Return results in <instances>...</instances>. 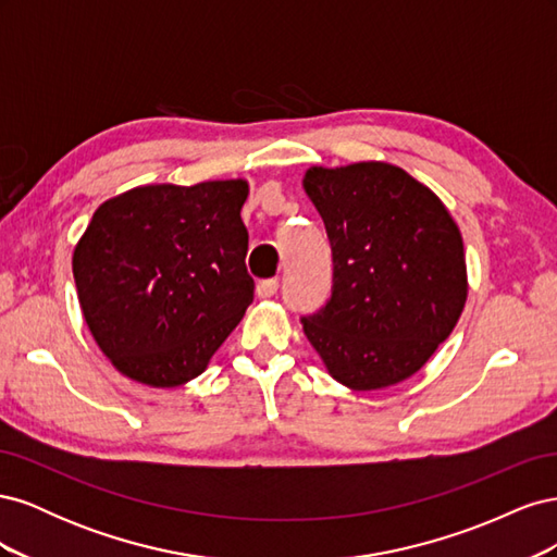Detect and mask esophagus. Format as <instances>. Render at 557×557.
Here are the masks:
<instances>
[{
	"mask_svg": "<svg viewBox=\"0 0 557 557\" xmlns=\"http://www.w3.org/2000/svg\"><path fill=\"white\" fill-rule=\"evenodd\" d=\"M276 290H278V281H276V278H264V281H260V283H258V288H256V293H258V297H260V299L274 297V295H276Z\"/></svg>",
	"mask_w": 557,
	"mask_h": 557,
	"instance_id": "1",
	"label": "esophagus"
}]
</instances>
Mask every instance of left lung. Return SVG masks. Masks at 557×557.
<instances>
[{
	"label": "left lung",
	"mask_w": 557,
	"mask_h": 557,
	"mask_svg": "<svg viewBox=\"0 0 557 557\" xmlns=\"http://www.w3.org/2000/svg\"><path fill=\"white\" fill-rule=\"evenodd\" d=\"M301 185L323 215L334 260L325 309L301 318L327 374L381 391L425 367L462 315V234L444 201L401 166H309Z\"/></svg>",
	"instance_id": "obj_1"
}]
</instances>
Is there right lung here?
I'll return each mask as SVG.
<instances>
[{"mask_svg": "<svg viewBox=\"0 0 557 557\" xmlns=\"http://www.w3.org/2000/svg\"><path fill=\"white\" fill-rule=\"evenodd\" d=\"M246 197L244 178L146 183L97 207L72 269L92 339L123 376L188 383L239 325L256 290Z\"/></svg>", "mask_w": 557, "mask_h": 557, "instance_id": "1", "label": "right lung"}]
</instances>
